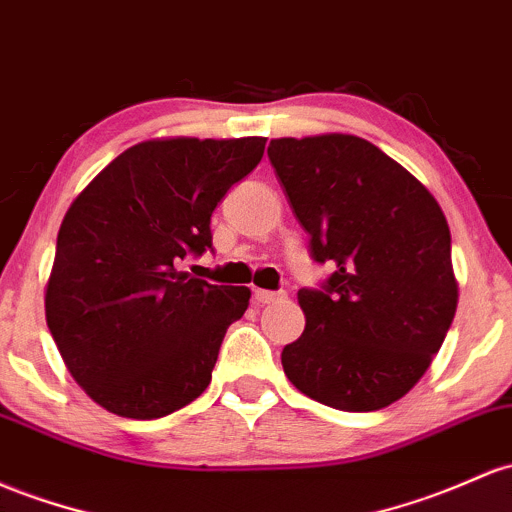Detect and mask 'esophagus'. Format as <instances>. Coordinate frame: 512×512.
I'll use <instances>...</instances> for the list:
<instances>
[{
	"label": "esophagus",
	"instance_id": "34e87169",
	"mask_svg": "<svg viewBox=\"0 0 512 512\" xmlns=\"http://www.w3.org/2000/svg\"><path fill=\"white\" fill-rule=\"evenodd\" d=\"M284 299V291H265V289H255V301L257 303H274Z\"/></svg>",
	"mask_w": 512,
	"mask_h": 512
}]
</instances>
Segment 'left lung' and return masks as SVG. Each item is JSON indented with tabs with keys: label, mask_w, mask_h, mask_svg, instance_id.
<instances>
[{
	"label": "left lung",
	"mask_w": 512,
	"mask_h": 512,
	"mask_svg": "<svg viewBox=\"0 0 512 512\" xmlns=\"http://www.w3.org/2000/svg\"><path fill=\"white\" fill-rule=\"evenodd\" d=\"M267 155L313 260L335 267L323 289L299 291L306 328L284 347V374L338 411L391 406L428 372L457 311L445 213L364 138H274Z\"/></svg>",
	"instance_id": "obj_1"
}]
</instances>
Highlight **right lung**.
Instances as JSON below:
<instances>
[{
	"instance_id": "add662e5",
	"label": "right lung",
	"mask_w": 512,
	"mask_h": 512,
	"mask_svg": "<svg viewBox=\"0 0 512 512\" xmlns=\"http://www.w3.org/2000/svg\"><path fill=\"white\" fill-rule=\"evenodd\" d=\"M267 138H157L111 160L67 209L46 284L65 367L109 413L170 415L211 384L247 286L179 272L211 247V213L265 155Z\"/></svg>"
}]
</instances>
